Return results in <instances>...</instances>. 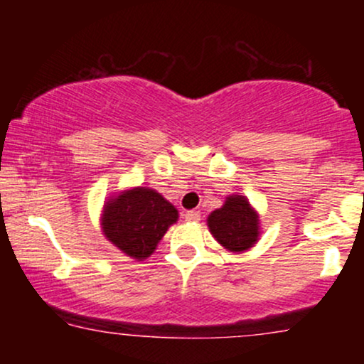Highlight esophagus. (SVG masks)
Listing matches in <instances>:
<instances>
[{
	"label": "esophagus",
	"instance_id": "34e87169",
	"mask_svg": "<svg viewBox=\"0 0 364 364\" xmlns=\"http://www.w3.org/2000/svg\"><path fill=\"white\" fill-rule=\"evenodd\" d=\"M185 220H188V223H198L200 214L196 210H188L185 214Z\"/></svg>",
	"mask_w": 364,
	"mask_h": 364
}]
</instances>
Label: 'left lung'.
Returning <instances> with one entry per match:
<instances>
[{
	"label": "left lung",
	"instance_id": "8db88e82",
	"mask_svg": "<svg viewBox=\"0 0 364 364\" xmlns=\"http://www.w3.org/2000/svg\"><path fill=\"white\" fill-rule=\"evenodd\" d=\"M210 235L224 250L245 253L260 240V215L245 195L225 196L224 205L207 217Z\"/></svg>",
	"mask_w": 364,
	"mask_h": 364
}]
</instances>
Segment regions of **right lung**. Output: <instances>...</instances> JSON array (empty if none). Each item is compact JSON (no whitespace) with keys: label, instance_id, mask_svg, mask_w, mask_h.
<instances>
[{"label":"right lung","instance_id":"1","mask_svg":"<svg viewBox=\"0 0 364 364\" xmlns=\"http://www.w3.org/2000/svg\"><path fill=\"white\" fill-rule=\"evenodd\" d=\"M178 217V208L157 190L133 186L104 202L101 231L121 253L141 262L156 252L159 241Z\"/></svg>","mask_w":364,"mask_h":364}]
</instances>
